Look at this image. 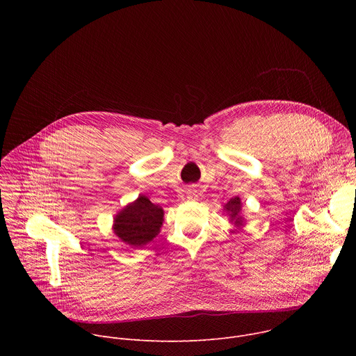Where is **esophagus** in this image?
<instances>
[{"instance_id": "esophagus-1", "label": "esophagus", "mask_w": 356, "mask_h": 356, "mask_svg": "<svg viewBox=\"0 0 356 356\" xmlns=\"http://www.w3.org/2000/svg\"><path fill=\"white\" fill-rule=\"evenodd\" d=\"M187 197H188V198H194V197H195V190H194V188H190V190L187 191Z\"/></svg>"}]
</instances>
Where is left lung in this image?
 <instances>
[{
	"mask_svg": "<svg viewBox=\"0 0 356 356\" xmlns=\"http://www.w3.org/2000/svg\"><path fill=\"white\" fill-rule=\"evenodd\" d=\"M224 211L225 214L229 217V221L235 225V227H242L243 222V217L241 214L242 211V202L239 197H232L227 204L224 206Z\"/></svg>",
	"mask_w": 356,
	"mask_h": 356,
	"instance_id": "8db88e82",
	"label": "left lung"
}]
</instances>
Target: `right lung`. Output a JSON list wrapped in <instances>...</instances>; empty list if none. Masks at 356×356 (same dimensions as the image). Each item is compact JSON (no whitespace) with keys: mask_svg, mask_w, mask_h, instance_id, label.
<instances>
[{"mask_svg":"<svg viewBox=\"0 0 356 356\" xmlns=\"http://www.w3.org/2000/svg\"><path fill=\"white\" fill-rule=\"evenodd\" d=\"M163 209L139 195L114 217V234L131 246H143L154 241L163 224Z\"/></svg>","mask_w":356,"mask_h":356,"instance_id":"add662e5","label":"right lung"}]
</instances>
